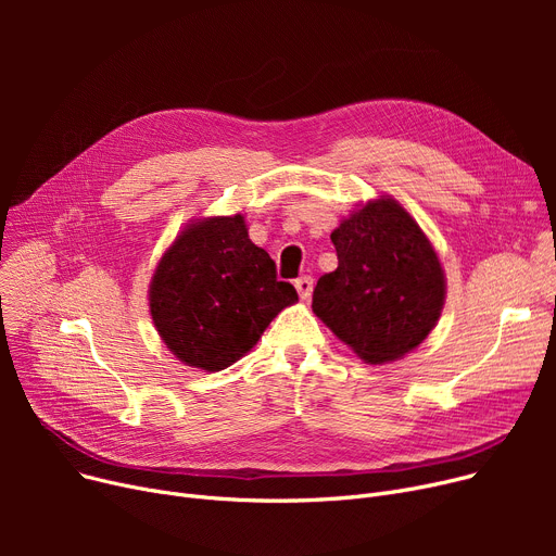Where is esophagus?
<instances>
[{
	"mask_svg": "<svg viewBox=\"0 0 556 556\" xmlns=\"http://www.w3.org/2000/svg\"><path fill=\"white\" fill-rule=\"evenodd\" d=\"M295 288H298V293H300L302 300H308L311 293H313V277L304 275V277L295 279Z\"/></svg>",
	"mask_w": 556,
	"mask_h": 556,
	"instance_id": "esophagus-1",
	"label": "esophagus"
}]
</instances>
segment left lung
<instances>
[{"instance_id":"left-lung-1","label":"left lung","mask_w":556,"mask_h":556,"mask_svg":"<svg viewBox=\"0 0 556 556\" xmlns=\"http://www.w3.org/2000/svg\"><path fill=\"white\" fill-rule=\"evenodd\" d=\"M338 268L317 279L313 313L354 352L390 363L437 325L444 308V270L415 218L399 202H367L331 233Z\"/></svg>"}]
</instances>
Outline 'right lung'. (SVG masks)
<instances>
[{
    "label": "right lung",
    "mask_w": 556,
    "mask_h": 556,
    "mask_svg": "<svg viewBox=\"0 0 556 556\" xmlns=\"http://www.w3.org/2000/svg\"><path fill=\"white\" fill-rule=\"evenodd\" d=\"M149 295L166 346L204 371L237 363L298 302L270 254L250 241L241 214L189 225L162 256Z\"/></svg>",
    "instance_id": "right-lung-1"
}]
</instances>
